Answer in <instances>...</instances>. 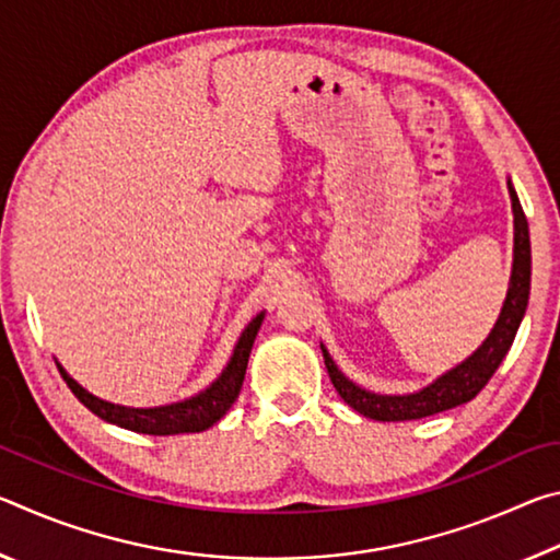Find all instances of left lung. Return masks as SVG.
I'll return each mask as SVG.
<instances>
[{
	"instance_id": "obj_1",
	"label": "left lung",
	"mask_w": 560,
	"mask_h": 560,
	"mask_svg": "<svg viewBox=\"0 0 560 560\" xmlns=\"http://www.w3.org/2000/svg\"><path fill=\"white\" fill-rule=\"evenodd\" d=\"M506 187L511 197V212H514V261H511V277L504 306H501L497 324L489 330L485 343L474 350L469 358H464L462 363L450 368L447 373L434 377L430 385L407 395H383L365 390V387H360L358 383L340 373V368L336 365V360L330 358L328 348L320 343L330 383H334L338 395L343 397L355 412L371 417V420L377 422L420 420V417L438 415L474 400L481 387L489 383V377L497 373L501 360L506 358L511 343H514L521 320H524L530 293L528 222L524 210H521L516 189L511 185V177H506Z\"/></svg>"
}]
</instances>
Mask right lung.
<instances>
[{"instance_id":"add662e5","label":"right lung","mask_w":560,"mask_h":560,"mask_svg":"<svg viewBox=\"0 0 560 560\" xmlns=\"http://www.w3.org/2000/svg\"><path fill=\"white\" fill-rule=\"evenodd\" d=\"M264 320V311L254 316L246 328L242 330L240 340L232 350V358L226 360L224 371L214 377V381L205 387V390L185 397V400L167 402V405H155V407H128V405H116L108 400H101L86 387L79 385L73 377L66 373V368L56 360V368H59L61 377L66 385L71 387V393L79 397V400L89 407L93 415H98L101 420L110 424H118L122 430L140 432V434H158V438H165V434H185V432H205L217 424L222 417L230 412L236 397H240L246 363H249V353L254 346V338H257L259 328Z\"/></svg>"}]
</instances>
